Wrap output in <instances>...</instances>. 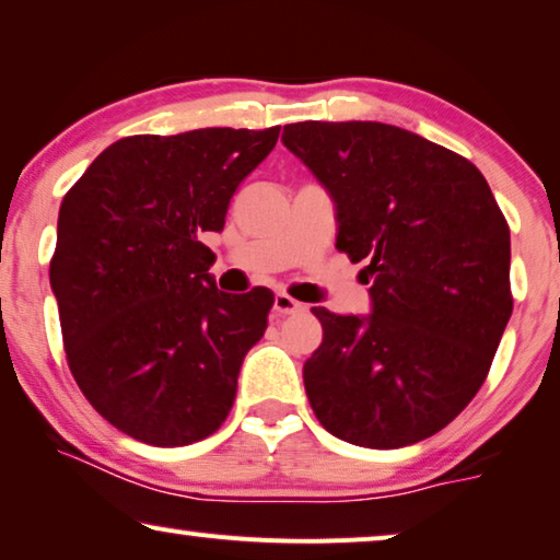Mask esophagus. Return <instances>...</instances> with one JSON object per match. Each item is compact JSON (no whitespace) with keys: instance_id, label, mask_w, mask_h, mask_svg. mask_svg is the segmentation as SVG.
Here are the masks:
<instances>
[{"instance_id":"1","label":"esophagus","mask_w":560,"mask_h":560,"mask_svg":"<svg viewBox=\"0 0 560 560\" xmlns=\"http://www.w3.org/2000/svg\"><path fill=\"white\" fill-rule=\"evenodd\" d=\"M303 310H305V305L298 303V300H292V298L288 295V292H278V295H275V303H272L275 317L298 315V313H303Z\"/></svg>"}]
</instances>
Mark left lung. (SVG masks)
Wrapping results in <instances>:
<instances>
[{
	"mask_svg": "<svg viewBox=\"0 0 560 560\" xmlns=\"http://www.w3.org/2000/svg\"><path fill=\"white\" fill-rule=\"evenodd\" d=\"M282 144L335 205V247L368 315L313 307L310 406L340 441L390 451L443 430L483 385L513 313L511 230L480 170L383 122L285 125Z\"/></svg>",
	"mask_w": 560,
	"mask_h": 560,
	"instance_id": "obj_1",
	"label": "left lung"
}]
</instances>
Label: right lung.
I'll use <instances>...</instances> for the list:
<instances>
[{
    "label": "right lung",
    "mask_w": 560,
    "mask_h": 560,
    "mask_svg": "<svg viewBox=\"0 0 560 560\" xmlns=\"http://www.w3.org/2000/svg\"><path fill=\"white\" fill-rule=\"evenodd\" d=\"M278 135L122 137L65 195L49 282L67 363L92 408L135 441L197 443L235 402L275 298L218 290L202 232L225 228L237 185Z\"/></svg>",
    "instance_id": "obj_1"
}]
</instances>
